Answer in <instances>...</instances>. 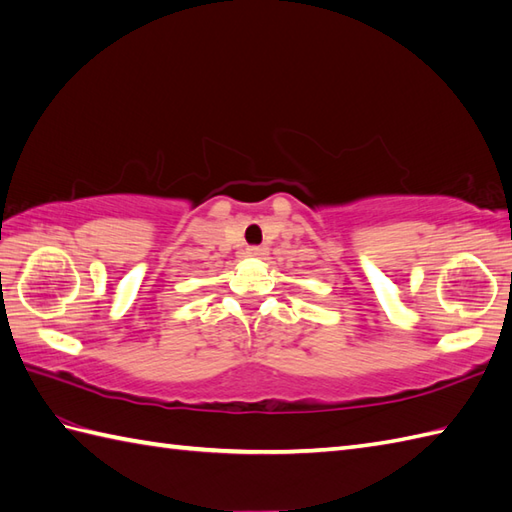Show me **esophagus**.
Segmentation results:
<instances>
[{"instance_id": "34e87169", "label": "esophagus", "mask_w": 512, "mask_h": 512, "mask_svg": "<svg viewBox=\"0 0 512 512\" xmlns=\"http://www.w3.org/2000/svg\"><path fill=\"white\" fill-rule=\"evenodd\" d=\"M246 255H248V257H262V255H266V248H262V246H250V248H246Z\"/></svg>"}]
</instances>
